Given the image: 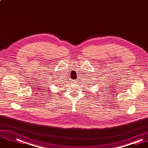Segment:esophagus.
Masks as SVG:
<instances>
[{"label":"esophagus","instance_id":"1","mask_svg":"<svg viewBox=\"0 0 148 148\" xmlns=\"http://www.w3.org/2000/svg\"><path fill=\"white\" fill-rule=\"evenodd\" d=\"M76 81H77V80H75V81H75V82H76Z\"/></svg>","mask_w":148,"mask_h":148}]
</instances>
